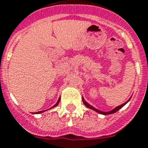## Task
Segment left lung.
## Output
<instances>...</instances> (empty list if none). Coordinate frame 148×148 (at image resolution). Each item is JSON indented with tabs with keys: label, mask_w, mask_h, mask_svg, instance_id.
Segmentation results:
<instances>
[{
	"label": "left lung",
	"mask_w": 148,
	"mask_h": 148,
	"mask_svg": "<svg viewBox=\"0 0 148 148\" xmlns=\"http://www.w3.org/2000/svg\"><path fill=\"white\" fill-rule=\"evenodd\" d=\"M82 100H83V102H84V105H85L88 108H90V109H92V110H95V111H96V112L99 113V114H104V115H108V114H114V113H116V111H117V110H120V109L121 108H123V107L124 105H126V103H127L128 101H130V99H129V100H128L127 101H126V102H125V103L122 104V105H119V106L116 107V108H114V109L111 110H110V111H108V112H103V111H101V110H98V109H96V108H94V107H92V105H89V103L86 102V101L85 100H84V99L83 97H82Z\"/></svg>",
	"instance_id": "1"
}]
</instances>
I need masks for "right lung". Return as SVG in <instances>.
<instances>
[{
	"instance_id": "add662e5",
	"label": "right lung",
	"mask_w": 148,
	"mask_h": 148,
	"mask_svg": "<svg viewBox=\"0 0 148 148\" xmlns=\"http://www.w3.org/2000/svg\"><path fill=\"white\" fill-rule=\"evenodd\" d=\"M59 101H60V98H59V100H58V101H57V102H56V105H54V106H53V107H52V108H54V107L57 106V105H59ZM45 110H41V111H38V112L35 113V114H40V113L43 112V111H45Z\"/></svg>"
}]
</instances>
